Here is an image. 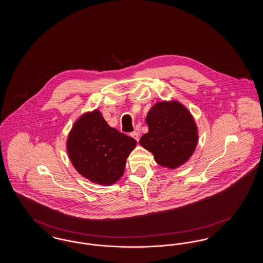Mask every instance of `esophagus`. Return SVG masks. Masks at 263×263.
Wrapping results in <instances>:
<instances>
[{
    "label": "esophagus",
    "mask_w": 263,
    "mask_h": 263,
    "mask_svg": "<svg viewBox=\"0 0 263 263\" xmlns=\"http://www.w3.org/2000/svg\"><path fill=\"white\" fill-rule=\"evenodd\" d=\"M131 136L134 138V139H135V140H136L137 142L138 141H139V133H138V132H136V131L132 132V133H131Z\"/></svg>",
    "instance_id": "1"
}]
</instances>
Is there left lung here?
<instances>
[{
  "label": "left lung",
  "mask_w": 263,
  "mask_h": 263,
  "mask_svg": "<svg viewBox=\"0 0 263 263\" xmlns=\"http://www.w3.org/2000/svg\"><path fill=\"white\" fill-rule=\"evenodd\" d=\"M146 122L149 131L141 137L140 144L152 152L157 163L175 168L191 157L197 145V127L181 103H156L148 113Z\"/></svg>",
  "instance_id": "left-lung-1"
}]
</instances>
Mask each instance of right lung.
<instances>
[{"instance_id":"add662e5","label":"right lung","mask_w":263,"mask_h":263,"mask_svg":"<svg viewBox=\"0 0 263 263\" xmlns=\"http://www.w3.org/2000/svg\"><path fill=\"white\" fill-rule=\"evenodd\" d=\"M136 140L108 125L99 110L85 113L73 126L67 151L79 174L92 182L110 185L124 173Z\"/></svg>"}]
</instances>
